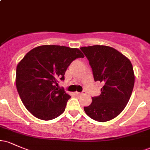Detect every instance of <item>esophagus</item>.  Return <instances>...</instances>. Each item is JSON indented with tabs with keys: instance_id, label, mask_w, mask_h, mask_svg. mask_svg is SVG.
<instances>
[{
	"instance_id": "obj_1",
	"label": "esophagus",
	"mask_w": 150,
	"mask_h": 150,
	"mask_svg": "<svg viewBox=\"0 0 150 150\" xmlns=\"http://www.w3.org/2000/svg\"><path fill=\"white\" fill-rule=\"evenodd\" d=\"M76 94H77V96H79V97H81V96L85 95V92H82V93H80V92H76Z\"/></svg>"
}]
</instances>
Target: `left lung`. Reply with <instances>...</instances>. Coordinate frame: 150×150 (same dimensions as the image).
Masks as SVG:
<instances>
[{"label":"left lung","mask_w":150,"mask_h":150,"mask_svg":"<svg viewBox=\"0 0 150 150\" xmlns=\"http://www.w3.org/2000/svg\"><path fill=\"white\" fill-rule=\"evenodd\" d=\"M92 68L94 79L104 84L99 97H92L86 114L99 122L116 118L128 104L135 83L131 62L111 46L94 45L81 47Z\"/></svg>","instance_id":"obj_1"}]
</instances>
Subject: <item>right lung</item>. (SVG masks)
<instances>
[{
  "label": "right lung",
  "instance_id": "right-lung-1",
  "mask_svg": "<svg viewBox=\"0 0 150 150\" xmlns=\"http://www.w3.org/2000/svg\"><path fill=\"white\" fill-rule=\"evenodd\" d=\"M77 48L42 45L29 51L16 69L17 89L24 106L39 119L50 120L64 112L70 96L56 87L65 72L77 58H84Z\"/></svg>",
  "mask_w": 150,
  "mask_h": 150
}]
</instances>
